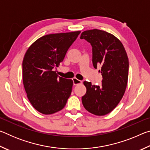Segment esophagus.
Listing matches in <instances>:
<instances>
[{
	"instance_id": "obj_1",
	"label": "esophagus",
	"mask_w": 150,
	"mask_h": 150,
	"mask_svg": "<svg viewBox=\"0 0 150 150\" xmlns=\"http://www.w3.org/2000/svg\"><path fill=\"white\" fill-rule=\"evenodd\" d=\"M73 85H79L81 84V83H82V81L77 79L76 78H73Z\"/></svg>"
}]
</instances>
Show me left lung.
Wrapping results in <instances>:
<instances>
[{
    "instance_id": "obj_1",
    "label": "left lung",
    "mask_w": 150,
    "mask_h": 150,
    "mask_svg": "<svg viewBox=\"0 0 150 150\" xmlns=\"http://www.w3.org/2000/svg\"><path fill=\"white\" fill-rule=\"evenodd\" d=\"M81 39L93 47V64L103 76L100 85L84 81L87 92L82 97L85 108L96 116L110 113L120 103L125 93L128 79V57L123 44L115 35L97 29L82 32Z\"/></svg>"
}]
</instances>
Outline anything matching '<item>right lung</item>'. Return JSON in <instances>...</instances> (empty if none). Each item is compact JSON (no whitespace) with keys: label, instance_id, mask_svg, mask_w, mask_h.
<instances>
[{"label":"right lung","instance_id":"obj_1","mask_svg":"<svg viewBox=\"0 0 150 150\" xmlns=\"http://www.w3.org/2000/svg\"><path fill=\"white\" fill-rule=\"evenodd\" d=\"M80 31L44 35L33 43L22 62V80L27 97L35 110L52 115L64 108L73 81L59 77L55 67L63 62Z\"/></svg>","mask_w":150,"mask_h":150}]
</instances>
